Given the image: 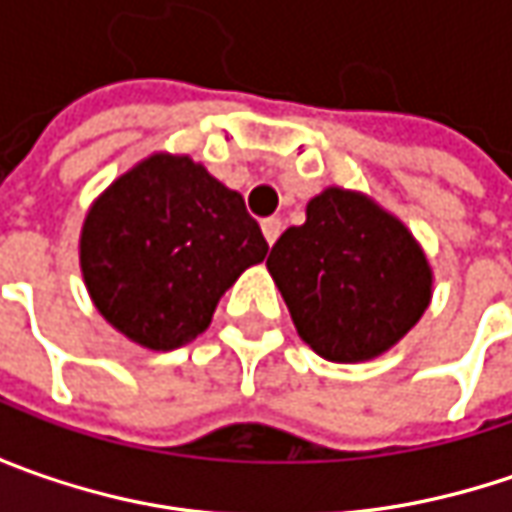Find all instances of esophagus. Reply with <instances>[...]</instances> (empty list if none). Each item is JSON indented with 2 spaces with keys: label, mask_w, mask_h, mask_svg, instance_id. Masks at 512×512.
I'll use <instances>...</instances> for the list:
<instances>
[{
  "label": "esophagus",
  "mask_w": 512,
  "mask_h": 512,
  "mask_svg": "<svg viewBox=\"0 0 512 512\" xmlns=\"http://www.w3.org/2000/svg\"><path fill=\"white\" fill-rule=\"evenodd\" d=\"M282 219L279 216H270V219H265L262 222V233H265V239H267V245H273L276 239H279V233H282Z\"/></svg>",
  "instance_id": "34e87169"
}]
</instances>
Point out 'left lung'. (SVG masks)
I'll return each instance as SVG.
<instances>
[{"mask_svg": "<svg viewBox=\"0 0 512 512\" xmlns=\"http://www.w3.org/2000/svg\"><path fill=\"white\" fill-rule=\"evenodd\" d=\"M290 319L322 359L382 356L422 319L433 270L413 233L364 193L327 187L267 256Z\"/></svg>", "mask_w": 512, "mask_h": 512, "instance_id": "1", "label": "left lung"}]
</instances>
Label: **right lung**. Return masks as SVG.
<instances>
[{"mask_svg": "<svg viewBox=\"0 0 512 512\" xmlns=\"http://www.w3.org/2000/svg\"><path fill=\"white\" fill-rule=\"evenodd\" d=\"M265 256L242 193L170 153L119 176L93 202L79 239L96 310L148 350H176L205 333L227 287Z\"/></svg>", "mask_w": 512, "mask_h": 512, "instance_id": "right-lung-1", "label": "right lung"}]
</instances>
